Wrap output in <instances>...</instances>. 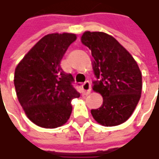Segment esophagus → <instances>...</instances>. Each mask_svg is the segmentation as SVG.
<instances>
[{
	"label": "esophagus",
	"mask_w": 159,
	"mask_h": 159,
	"mask_svg": "<svg viewBox=\"0 0 159 159\" xmlns=\"http://www.w3.org/2000/svg\"><path fill=\"white\" fill-rule=\"evenodd\" d=\"M82 89L84 91V93L87 95V94H89L90 92V83L89 81H86L84 82L83 85H82Z\"/></svg>",
	"instance_id": "esophagus-1"
}]
</instances>
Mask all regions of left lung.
<instances>
[{
	"mask_svg": "<svg viewBox=\"0 0 159 159\" xmlns=\"http://www.w3.org/2000/svg\"><path fill=\"white\" fill-rule=\"evenodd\" d=\"M82 43L89 47L97 81L92 89L103 97V105L90 112L105 127L125 122L135 109L142 93V73L133 56L111 35L85 31Z\"/></svg>",
	"mask_w": 159,
	"mask_h": 159,
	"instance_id": "8db88e82",
	"label": "left lung"
}]
</instances>
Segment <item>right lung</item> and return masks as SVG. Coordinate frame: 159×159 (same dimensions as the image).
Returning a JSON list of instances; mask_svg holds the SVG:
<instances>
[{
  "mask_svg": "<svg viewBox=\"0 0 159 159\" xmlns=\"http://www.w3.org/2000/svg\"><path fill=\"white\" fill-rule=\"evenodd\" d=\"M76 39L73 33L43 37L15 70L16 96L26 116L39 127L55 129L65 124L72 112L71 100L79 98L74 78L61 68V61Z\"/></svg>",
  "mask_w": 159,
  "mask_h": 159,
  "instance_id": "right-lung-1",
  "label": "right lung"
}]
</instances>
